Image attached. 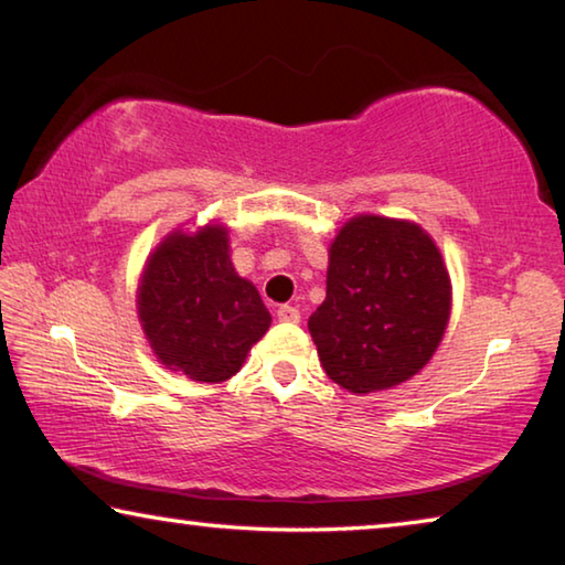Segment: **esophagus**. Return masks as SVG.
I'll return each mask as SVG.
<instances>
[{
  "mask_svg": "<svg viewBox=\"0 0 565 565\" xmlns=\"http://www.w3.org/2000/svg\"><path fill=\"white\" fill-rule=\"evenodd\" d=\"M276 317H279V321H286V323H299V321H301L299 309H296V306H291V303L279 306V311H276Z\"/></svg>",
  "mask_w": 565,
  "mask_h": 565,
  "instance_id": "obj_1",
  "label": "esophagus"
}]
</instances>
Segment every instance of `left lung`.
<instances>
[{"instance_id": "1", "label": "left lung", "mask_w": 565, "mask_h": 565, "mask_svg": "<svg viewBox=\"0 0 565 565\" xmlns=\"http://www.w3.org/2000/svg\"><path fill=\"white\" fill-rule=\"evenodd\" d=\"M451 279L424 228L404 218L359 214L329 248L327 299L309 317L331 381L371 394L408 381L444 339Z\"/></svg>"}]
</instances>
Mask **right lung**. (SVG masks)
Here are the masks:
<instances>
[{"mask_svg":"<svg viewBox=\"0 0 565 565\" xmlns=\"http://www.w3.org/2000/svg\"><path fill=\"white\" fill-rule=\"evenodd\" d=\"M137 311L157 359L202 384L232 379L271 327L256 286L234 269L222 224L179 228L151 252Z\"/></svg>","mask_w":565,"mask_h":565,"instance_id":"add662e5","label":"right lung"}]
</instances>
